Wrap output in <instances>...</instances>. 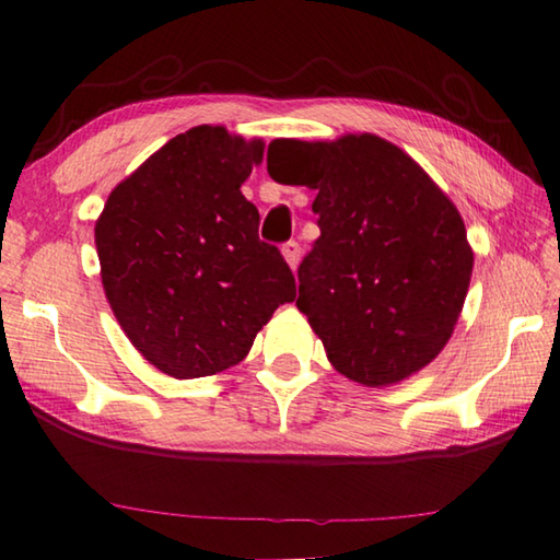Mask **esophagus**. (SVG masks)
<instances>
[{
    "label": "esophagus",
    "instance_id": "1",
    "mask_svg": "<svg viewBox=\"0 0 560 560\" xmlns=\"http://www.w3.org/2000/svg\"><path fill=\"white\" fill-rule=\"evenodd\" d=\"M281 254H283V259H287L289 267L296 271L299 261H301V246H299V242H287V244H283L281 246Z\"/></svg>",
    "mask_w": 560,
    "mask_h": 560
}]
</instances>
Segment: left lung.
Instances as JSON below:
<instances>
[{
    "label": "left lung",
    "mask_w": 560,
    "mask_h": 560,
    "mask_svg": "<svg viewBox=\"0 0 560 560\" xmlns=\"http://www.w3.org/2000/svg\"><path fill=\"white\" fill-rule=\"evenodd\" d=\"M269 153L273 179L316 189L320 236L299 267L296 306L330 365L368 387L430 365L454 334L474 267L454 202L373 132L281 138Z\"/></svg>",
    "instance_id": "left-lung-1"
}]
</instances>
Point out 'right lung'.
<instances>
[{
    "label": "right lung",
    "mask_w": 560,
    "mask_h": 560,
    "mask_svg": "<svg viewBox=\"0 0 560 560\" xmlns=\"http://www.w3.org/2000/svg\"><path fill=\"white\" fill-rule=\"evenodd\" d=\"M264 140L224 126L179 132L113 187L96 220L106 299L122 334L177 381L246 358L296 281L242 195Z\"/></svg>",
    "instance_id": "add662e5"
}]
</instances>
